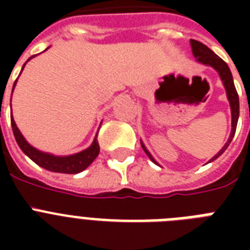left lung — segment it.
I'll return each instance as SVG.
<instances>
[{"label": "left lung", "instance_id": "8db88e82", "mask_svg": "<svg viewBox=\"0 0 250 250\" xmlns=\"http://www.w3.org/2000/svg\"><path fill=\"white\" fill-rule=\"evenodd\" d=\"M190 46H192V53H193L194 58L197 62L202 64H206V66H210V67L215 68L221 76V80L223 85L226 88V92H227V98H229V106H231V115H232V131H231V135L229 137V141L226 143L225 146L219 150V153H217L215 156L209 161L217 160L218 157L223 154L227 146L229 145L231 140H232V137L235 136V132H236V125H237V119H239V94L236 92V88H235V84H233V79H232V74L229 71V67L227 66L225 61L219 58V57L213 52V50H210L206 45H204L202 42L197 40H190ZM141 146L144 149V152L146 153V156L153 161V162H156V161L153 160L152 154L146 150L145 148V145L141 143ZM208 162V164H209Z\"/></svg>", "mask_w": 250, "mask_h": 250}]
</instances>
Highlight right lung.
Wrapping results in <instances>:
<instances>
[{
  "mask_svg": "<svg viewBox=\"0 0 250 250\" xmlns=\"http://www.w3.org/2000/svg\"><path fill=\"white\" fill-rule=\"evenodd\" d=\"M24 67V66H23ZM17 84V80L14 83V86ZM13 86V89H14ZM11 127H13L14 136L17 140L19 148L23 150L25 156H28L31 160L40 167L45 168V170L53 171V172H62V174H78L80 171L85 170L86 167L89 166L96 157L100 153V145H98L97 139L94 137L93 143L90 145L89 148L83 150V152L76 153L72 156H66V157H57L49 153H44L37 150L36 148H33L32 145H29L21 131L18 129L15 121L11 117Z\"/></svg>",
  "mask_w": 250,
  "mask_h": 250,
  "instance_id": "right-lung-1",
  "label": "right lung"
}]
</instances>
